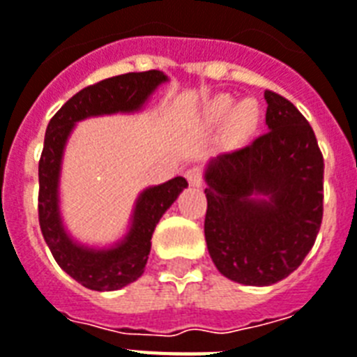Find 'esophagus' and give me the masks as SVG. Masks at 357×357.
I'll list each match as a JSON object with an SVG mask.
<instances>
[{
    "mask_svg": "<svg viewBox=\"0 0 357 357\" xmlns=\"http://www.w3.org/2000/svg\"><path fill=\"white\" fill-rule=\"evenodd\" d=\"M185 178L190 183V187H202V183H204V176H202V169L199 167H190L185 172Z\"/></svg>",
    "mask_w": 357,
    "mask_h": 357,
    "instance_id": "34e87169",
    "label": "esophagus"
}]
</instances>
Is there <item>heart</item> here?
<instances>
[{
  "label": "heart",
  "mask_w": 357,
  "mask_h": 357,
  "mask_svg": "<svg viewBox=\"0 0 357 357\" xmlns=\"http://www.w3.org/2000/svg\"><path fill=\"white\" fill-rule=\"evenodd\" d=\"M211 115L216 121H222V119L233 115L231 117V132L242 135V133H249L255 128V124L259 121V108L253 100H244L236 106L233 98H222L214 104Z\"/></svg>",
  "instance_id": "heart-1"
}]
</instances>
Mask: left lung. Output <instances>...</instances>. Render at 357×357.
Returning a JSON list of instances; mask_svg holds the SVG:
<instances>
[{
    "mask_svg": "<svg viewBox=\"0 0 357 357\" xmlns=\"http://www.w3.org/2000/svg\"><path fill=\"white\" fill-rule=\"evenodd\" d=\"M268 132L205 169V240L229 280L271 286L299 268L323 220V155L294 104L266 91Z\"/></svg>",
    "mask_w": 357,
    "mask_h": 357,
    "instance_id": "8db88e82",
    "label": "left lung"
}]
</instances>
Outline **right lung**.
<instances>
[{"mask_svg": "<svg viewBox=\"0 0 357 357\" xmlns=\"http://www.w3.org/2000/svg\"><path fill=\"white\" fill-rule=\"evenodd\" d=\"M165 82H169V77L155 69L100 80L69 98L54 113L45 130L43 152L38 165V216L42 234L58 266L77 282L95 291L121 289L144 273L153 229L188 183L178 176L161 185L146 187L133 204L128 231L123 238L106 248L82 244L66 229L60 211L63 150L77 123L89 117L141 112L153 91Z\"/></svg>", "mask_w": 357, "mask_h": 357, "instance_id": "1", "label": "right lung"}]
</instances>
